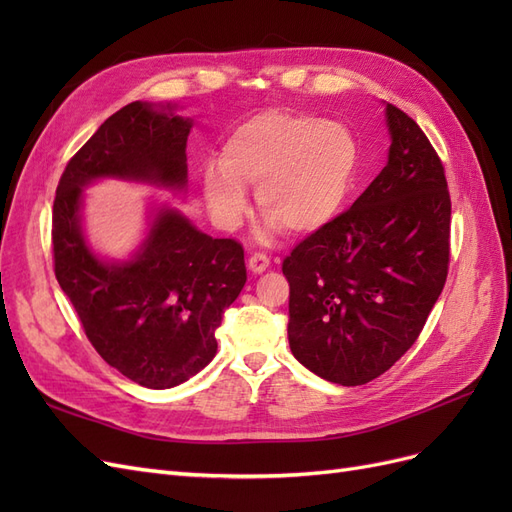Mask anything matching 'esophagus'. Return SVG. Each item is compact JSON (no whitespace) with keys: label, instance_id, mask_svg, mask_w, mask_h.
<instances>
[{"label":"esophagus","instance_id":"obj_1","mask_svg":"<svg viewBox=\"0 0 512 512\" xmlns=\"http://www.w3.org/2000/svg\"><path fill=\"white\" fill-rule=\"evenodd\" d=\"M269 265H271V258H269L267 254H262V252L252 254L250 260H247V267H250V271H252L254 275L265 273V271L269 269Z\"/></svg>","mask_w":512,"mask_h":512}]
</instances>
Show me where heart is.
<instances>
[{
  "label": "heart",
  "instance_id": "heart-1",
  "mask_svg": "<svg viewBox=\"0 0 512 512\" xmlns=\"http://www.w3.org/2000/svg\"><path fill=\"white\" fill-rule=\"evenodd\" d=\"M356 162L359 147L344 123L265 111L226 138L220 168L205 173V200L220 226L235 228L250 205L245 188H256L260 209L269 213L262 235L284 226L307 235L342 211Z\"/></svg>",
  "mask_w": 512,
  "mask_h": 512
}]
</instances>
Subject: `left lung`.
<instances>
[{
	"instance_id": "8db88e82",
	"label": "left lung",
	"mask_w": 512,
	"mask_h": 512,
	"mask_svg": "<svg viewBox=\"0 0 512 512\" xmlns=\"http://www.w3.org/2000/svg\"><path fill=\"white\" fill-rule=\"evenodd\" d=\"M389 162L354 205L286 256L288 342L316 376L359 386L421 335L451 256V196L425 132L386 104Z\"/></svg>"
}]
</instances>
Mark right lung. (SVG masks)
Masks as SVG:
<instances>
[{"label":"right lung","instance_id":"add662e5","mask_svg":"<svg viewBox=\"0 0 512 512\" xmlns=\"http://www.w3.org/2000/svg\"><path fill=\"white\" fill-rule=\"evenodd\" d=\"M136 100L108 117L68 162L53 203L55 277L102 359L147 389H173L205 369L224 309L245 286L243 247L213 239L168 205L126 260L102 258L83 228V190L100 179L185 192L192 119Z\"/></svg>","mask_w":512,"mask_h":512}]
</instances>
